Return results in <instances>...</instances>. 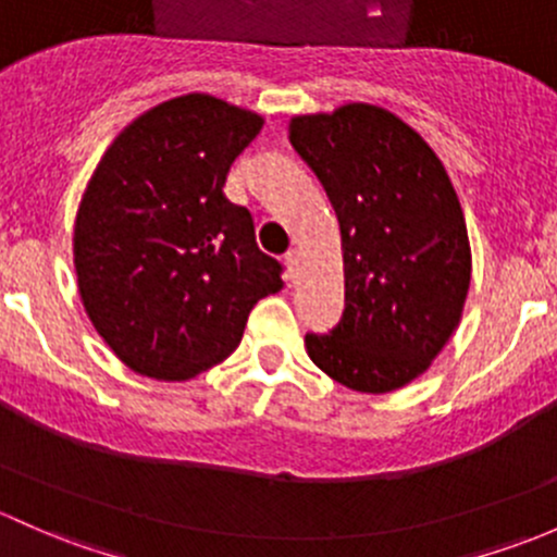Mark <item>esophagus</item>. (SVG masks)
<instances>
[{
	"instance_id": "obj_1",
	"label": "esophagus",
	"mask_w": 557,
	"mask_h": 557,
	"mask_svg": "<svg viewBox=\"0 0 557 557\" xmlns=\"http://www.w3.org/2000/svg\"><path fill=\"white\" fill-rule=\"evenodd\" d=\"M284 265H286V276H289L292 281L300 276V265H302L300 251H295V249L286 251V255H284Z\"/></svg>"
}]
</instances>
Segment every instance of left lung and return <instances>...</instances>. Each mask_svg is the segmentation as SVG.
<instances>
[{
    "label": "left lung",
    "mask_w": 557,
    "mask_h": 557,
    "mask_svg": "<svg viewBox=\"0 0 557 557\" xmlns=\"http://www.w3.org/2000/svg\"><path fill=\"white\" fill-rule=\"evenodd\" d=\"M289 141L337 214L346 311L306 335L311 362L362 394L403 388L429 370L461 321L472 249L443 160L383 107L295 114Z\"/></svg>",
    "instance_id": "1"
}]
</instances>
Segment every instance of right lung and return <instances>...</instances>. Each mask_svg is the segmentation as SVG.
<instances>
[{"label":"right lung","instance_id":"obj_1","mask_svg":"<svg viewBox=\"0 0 557 557\" xmlns=\"http://www.w3.org/2000/svg\"><path fill=\"white\" fill-rule=\"evenodd\" d=\"M262 114L187 94L125 125L74 220L77 289L125 367L187 381L225 362L257 300L284 286L249 209L222 193Z\"/></svg>","mask_w":557,"mask_h":557}]
</instances>
